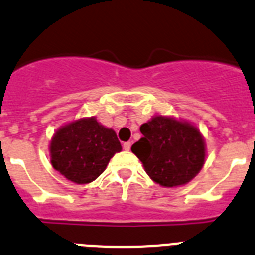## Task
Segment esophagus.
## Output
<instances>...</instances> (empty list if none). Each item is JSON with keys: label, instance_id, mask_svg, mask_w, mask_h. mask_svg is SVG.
Returning a JSON list of instances; mask_svg holds the SVG:
<instances>
[{"label": "esophagus", "instance_id": "obj_1", "mask_svg": "<svg viewBox=\"0 0 255 255\" xmlns=\"http://www.w3.org/2000/svg\"><path fill=\"white\" fill-rule=\"evenodd\" d=\"M123 147L125 150H130V148H131V141H125L123 144Z\"/></svg>", "mask_w": 255, "mask_h": 255}]
</instances>
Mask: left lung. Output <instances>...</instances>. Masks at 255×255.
<instances>
[{"label": "left lung", "instance_id": "1", "mask_svg": "<svg viewBox=\"0 0 255 255\" xmlns=\"http://www.w3.org/2000/svg\"><path fill=\"white\" fill-rule=\"evenodd\" d=\"M140 132L143 138L132 144L131 150L159 185L173 188L188 184L203 167L206 147L195 126L155 116L140 126Z\"/></svg>", "mask_w": 255, "mask_h": 255}]
</instances>
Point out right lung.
Listing matches in <instances>:
<instances>
[{
  "instance_id": "right-lung-1",
  "label": "right lung",
  "mask_w": 255,
  "mask_h": 255,
  "mask_svg": "<svg viewBox=\"0 0 255 255\" xmlns=\"http://www.w3.org/2000/svg\"><path fill=\"white\" fill-rule=\"evenodd\" d=\"M51 163L56 171L76 184H88L106 170L121 150L116 132L96 120L80 119L56 131L51 140Z\"/></svg>"
}]
</instances>
